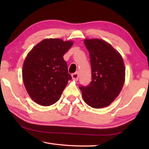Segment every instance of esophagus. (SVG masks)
Wrapping results in <instances>:
<instances>
[{
    "label": "esophagus",
    "mask_w": 149,
    "mask_h": 149,
    "mask_svg": "<svg viewBox=\"0 0 149 149\" xmlns=\"http://www.w3.org/2000/svg\"><path fill=\"white\" fill-rule=\"evenodd\" d=\"M72 79L74 81H77L78 78H79V74L78 72H75L74 73V74H72Z\"/></svg>",
    "instance_id": "34e87169"
}]
</instances>
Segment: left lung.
<instances>
[{"label":"left lung","mask_w":149,"mask_h":149,"mask_svg":"<svg viewBox=\"0 0 149 149\" xmlns=\"http://www.w3.org/2000/svg\"><path fill=\"white\" fill-rule=\"evenodd\" d=\"M89 52L91 81L81 85L83 99L87 104L100 108L110 104L119 95L125 81V66L121 55L101 39H85Z\"/></svg>","instance_id":"obj_1"}]
</instances>
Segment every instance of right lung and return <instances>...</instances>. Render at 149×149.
<instances>
[{"instance_id": "right-lung-1", "label": "right lung", "mask_w": 149, "mask_h": 149, "mask_svg": "<svg viewBox=\"0 0 149 149\" xmlns=\"http://www.w3.org/2000/svg\"><path fill=\"white\" fill-rule=\"evenodd\" d=\"M72 45V41L46 39L27 54L22 77L29 95L37 104L45 107L54 104L72 79L63 56Z\"/></svg>"}]
</instances>
